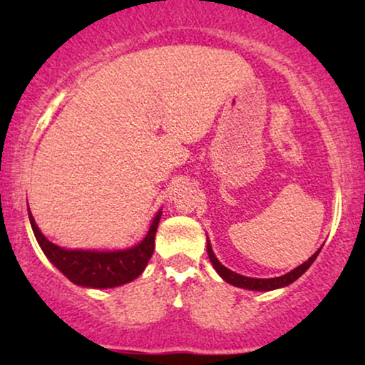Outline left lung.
I'll use <instances>...</instances> for the list:
<instances>
[{"instance_id":"8db88e82","label":"left lung","mask_w":365,"mask_h":365,"mask_svg":"<svg viewBox=\"0 0 365 365\" xmlns=\"http://www.w3.org/2000/svg\"><path fill=\"white\" fill-rule=\"evenodd\" d=\"M206 247H207V256L212 262V267L216 269V272L224 279V281H226L227 284H232V286H236V287L247 289V291H261V292L274 291V289H282V287L289 286V284H292L294 281H297V279L301 277L309 267H311V264L316 261V257L319 256V252H321V249H322V247H319L306 262H302L301 266L292 269L291 272L284 274V276L257 279V277H247V276H242V274L234 272V271H231V269H227L226 266H224V264L219 262V259L216 257V254H214V251H212V246H211V242H209V239H207Z\"/></svg>"}]
</instances>
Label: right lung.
I'll list each match as a JSON object with an SVG mask.
<instances>
[{
  "mask_svg": "<svg viewBox=\"0 0 365 365\" xmlns=\"http://www.w3.org/2000/svg\"><path fill=\"white\" fill-rule=\"evenodd\" d=\"M29 222L34 237L58 271H61L69 281L76 286L89 289H111L134 281L146 269L149 259L154 252V237L161 221L163 209H159L153 217L146 236L143 241L124 249H108V251H94V249H66L49 241L34 222V217L28 207Z\"/></svg>",
  "mask_w": 365,
  "mask_h": 365,
  "instance_id": "right-lung-1",
  "label": "right lung"
}]
</instances>
